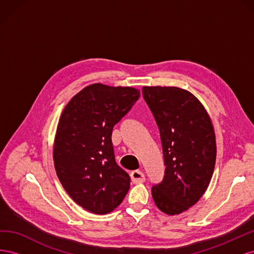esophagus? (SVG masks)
Wrapping results in <instances>:
<instances>
[{"label": "esophagus", "mask_w": 254, "mask_h": 254, "mask_svg": "<svg viewBox=\"0 0 254 254\" xmlns=\"http://www.w3.org/2000/svg\"><path fill=\"white\" fill-rule=\"evenodd\" d=\"M130 177H131V181L133 183H141L145 181V175L142 171H133L130 174Z\"/></svg>", "instance_id": "1"}]
</instances>
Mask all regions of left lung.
Masks as SVG:
<instances>
[{"instance_id": "obj_1", "label": "left lung", "mask_w": 254, "mask_h": 254, "mask_svg": "<svg viewBox=\"0 0 254 254\" xmlns=\"http://www.w3.org/2000/svg\"><path fill=\"white\" fill-rule=\"evenodd\" d=\"M144 101L160 131L165 172L151 188L159 209L176 215L203 195L216 161L215 133L204 107L189 91L176 87H144Z\"/></svg>"}]
</instances>
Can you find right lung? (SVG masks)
<instances>
[{
    "label": "right lung",
    "mask_w": 254,
    "mask_h": 254,
    "mask_svg": "<svg viewBox=\"0 0 254 254\" xmlns=\"http://www.w3.org/2000/svg\"><path fill=\"white\" fill-rule=\"evenodd\" d=\"M139 97L133 88L95 83L76 94L61 114L54 164L66 193L84 210L107 214L127 194L130 177L115 162L111 135Z\"/></svg>",
    "instance_id": "obj_1"
}]
</instances>
